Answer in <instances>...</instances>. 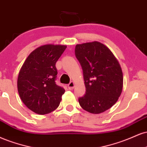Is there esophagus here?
<instances>
[{
  "instance_id": "esophagus-1",
  "label": "esophagus",
  "mask_w": 147,
  "mask_h": 147,
  "mask_svg": "<svg viewBox=\"0 0 147 147\" xmlns=\"http://www.w3.org/2000/svg\"><path fill=\"white\" fill-rule=\"evenodd\" d=\"M68 89H70V90H71V89H73L74 87H75V82H73V81H71V82H70V83L68 84Z\"/></svg>"
}]
</instances>
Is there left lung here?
Listing matches in <instances>:
<instances>
[{"label": "left lung", "instance_id": "1", "mask_svg": "<svg viewBox=\"0 0 147 147\" xmlns=\"http://www.w3.org/2000/svg\"><path fill=\"white\" fill-rule=\"evenodd\" d=\"M75 54L82 67L86 87L79 104L94 114L107 111L118 101L123 87L118 60L107 47L98 41L76 45Z\"/></svg>", "mask_w": 147, "mask_h": 147}]
</instances>
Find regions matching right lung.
<instances>
[{
	"mask_svg": "<svg viewBox=\"0 0 147 147\" xmlns=\"http://www.w3.org/2000/svg\"><path fill=\"white\" fill-rule=\"evenodd\" d=\"M66 45L47 44L34 49L18 74L17 87L22 102L39 115L54 111L65 90L56 84V63Z\"/></svg>",
	"mask_w": 147,
	"mask_h": 147,
	"instance_id": "add662e5",
	"label": "right lung"
}]
</instances>
